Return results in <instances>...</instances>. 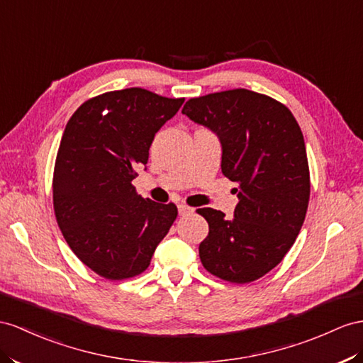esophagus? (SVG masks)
<instances>
[{
  "label": "esophagus",
  "mask_w": 363,
  "mask_h": 363,
  "mask_svg": "<svg viewBox=\"0 0 363 363\" xmlns=\"http://www.w3.org/2000/svg\"><path fill=\"white\" fill-rule=\"evenodd\" d=\"M178 211H179V216H185V215H190L193 208H190L189 206H185V203H179Z\"/></svg>",
  "instance_id": "1"
}]
</instances>
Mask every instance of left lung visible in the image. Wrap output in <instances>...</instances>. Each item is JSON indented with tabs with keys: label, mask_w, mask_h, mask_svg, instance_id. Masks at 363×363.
Returning <instances> with one entry per match:
<instances>
[{
	"label": "left lung",
	"mask_w": 363,
	"mask_h": 363,
	"mask_svg": "<svg viewBox=\"0 0 363 363\" xmlns=\"http://www.w3.org/2000/svg\"><path fill=\"white\" fill-rule=\"evenodd\" d=\"M222 144V173L239 185L235 218L196 210L208 222L199 244L203 268L231 284L265 276L294 244L310 201L302 130L286 106L247 89L191 98L182 108Z\"/></svg>",
	"instance_id": "8db88e82"
}]
</instances>
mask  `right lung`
I'll list each match as a JSON object with an SVG mask.
<instances>
[{"instance_id":"obj_1","label":"right lung","mask_w":363,"mask_h":363,"mask_svg":"<svg viewBox=\"0 0 363 363\" xmlns=\"http://www.w3.org/2000/svg\"><path fill=\"white\" fill-rule=\"evenodd\" d=\"M182 102L141 87L106 91L82 102L64 130L52 181L55 218L72 252L101 277L145 272L178 216L173 202L144 199L132 181Z\"/></svg>"}]
</instances>
